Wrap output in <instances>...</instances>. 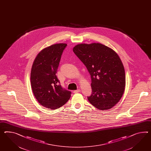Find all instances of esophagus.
I'll list each match as a JSON object with an SVG mask.
<instances>
[{
    "label": "esophagus",
    "mask_w": 151,
    "mask_h": 151,
    "mask_svg": "<svg viewBox=\"0 0 151 151\" xmlns=\"http://www.w3.org/2000/svg\"><path fill=\"white\" fill-rule=\"evenodd\" d=\"M81 91V90L79 89H77V90H74L73 91L74 93H79V92H80Z\"/></svg>",
    "instance_id": "1"
}]
</instances>
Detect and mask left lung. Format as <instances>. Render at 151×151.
Returning a JSON list of instances; mask_svg holds the SVG:
<instances>
[{
  "instance_id": "obj_1",
  "label": "left lung",
  "mask_w": 151,
  "mask_h": 151,
  "mask_svg": "<svg viewBox=\"0 0 151 151\" xmlns=\"http://www.w3.org/2000/svg\"><path fill=\"white\" fill-rule=\"evenodd\" d=\"M73 51L91 76L90 103L100 110L112 108L122 98L125 86V70L119 56L100 43L79 44Z\"/></svg>"
}]
</instances>
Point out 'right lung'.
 <instances>
[{
  "instance_id": "1",
  "label": "right lung",
  "mask_w": 151,
  "mask_h": 151,
  "mask_svg": "<svg viewBox=\"0 0 151 151\" xmlns=\"http://www.w3.org/2000/svg\"><path fill=\"white\" fill-rule=\"evenodd\" d=\"M67 45L59 43L44 49L37 56L32 67V91L39 104L47 108H60L70 97L71 92L62 88L56 75Z\"/></svg>"
}]
</instances>
